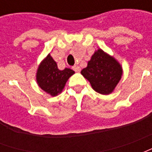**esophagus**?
Listing matches in <instances>:
<instances>
[{
	"instance_id": "obj_1",
	"label": "esophagus",
	"mask_w": 152,
	"mask_h": 152,
	"mask_svg": "<svg viewBox=\"0 0 152 152\" xmlns=\"http://www.w3.org/2000/svg\"><path fill=\"white\" fill-rule=\"evenodd\" d=\"M72 69L76 72H80V67L79 66H72Z\"/></svg>"
}]
</instances>
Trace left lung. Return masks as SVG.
<instances>
[{"instance_id": "obj_1", "label": "left lung", "mask_w": 152, "mask_h": 152, "mask_svg": "<svg viewBox=\"0 0 152 152\" xmlns=\"http://www.w3.org/2000/svg\"><path fill=\"white\" fill-rule=\"evenodd\" d=\"M80 73L89 80L96 92L107 95L114 90L120 81L122 67L114 58L99 49Z\"/></svg>"}]
</instances>
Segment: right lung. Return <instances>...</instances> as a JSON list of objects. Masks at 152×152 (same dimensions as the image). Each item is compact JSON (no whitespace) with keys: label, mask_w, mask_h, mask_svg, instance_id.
<instances>
[{"label":"right lung","mask_w":152,"mask_h":152,"mask_svg":"<svg viewBox=\"0 0 152 152\" xmlns=\"http://www.w3.org/2000/svg\"><path fill=\"white\" fill-rule=\"evenodd\" d=\"M74 73L70 68L58 69L56 62L49 53L38 67L37 81L44 91L51 96H56L63 91L67 80Z\"/></svg>","instance_id":"add662e5"}]
</instances>
